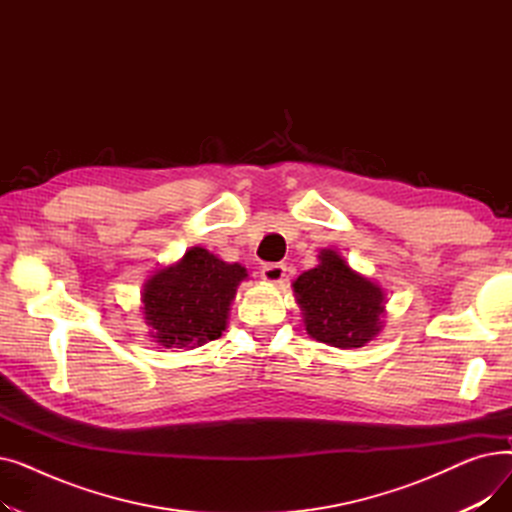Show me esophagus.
<instances>
[{"mask_svg":"<svg viewBox=\"0 0 512 512\" xmlns=\"http://www.w3.org/2000/svg\"><path fill=\"white\" fill-rule=\"evenodd\" d=\"M286 276V265L282 263H270L261 270V280L267 284H280Z\"/></svg>","mask_w":512,"mask_h":512,"instance_id":"esophagus-1","label":"esophagus"}]
</instances>
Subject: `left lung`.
Listing matches in <instances>:
<instances>
[{
  "mask_svg": "<svg viewBox=\"0 0 512 512\" xmlns=\"http://www.w3.org/2000/svg\"><path fill=\"white\" fill-rule=\"evenodd\" d=\"M317 259L319 265L292 282L307 334L336 348L365 346L382 330L384 290L332 249Z\"/></svg>",
  "mask_w": 512,
  "mask_h": 512,
  "instance_id": "obj_1",
  "label": "left lung"
}]
</instances>
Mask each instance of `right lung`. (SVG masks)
<instances>
[{"label": "right lung", "instance_id": "1", "mask_svg": "<svg viewBox=\"0 0 512 512\" xmlns=\"http://www.w3.org/2000/svg\"><path fill=\"white\" fill-rule=\"evenodd\" d=\"M247 278L240 263H226L203 247L155 272L143 286L149 336L164 348H197L220 338L238 284Z\"/></svg>", "mask_w": 512, "mask_h": 512}]
</instances>
